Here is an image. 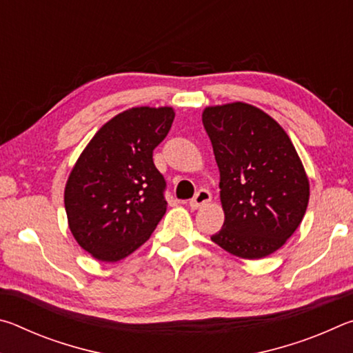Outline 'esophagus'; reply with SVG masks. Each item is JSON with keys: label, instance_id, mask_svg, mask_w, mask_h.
<instances>
[{"label": "esophagus", "instance_id": "34e87169", "mask_svg": "<svg viewBox=\"0 0 353 353\" xmlns=\"http://www.w3.org/2000/svg\"><path fill=\"white\" fill-rule=\"evenodd\" d=\"M210 201H212V193L208 190L202 188V190L198 191V193H196L194 198L190 201V207L194 208V210H196V208H201L202 205L208 204Z\"/></svg>", "mask_w": 353, "mask_h": 353}]
</instances>
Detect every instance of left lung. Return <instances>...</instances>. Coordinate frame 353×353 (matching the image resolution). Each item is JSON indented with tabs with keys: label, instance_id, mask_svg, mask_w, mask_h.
<instances>
[{
	"label": "left lung",
	"instance_id": "obj_1",
	"mask_svg": "<svg viewBox=\"0 0 353 353\" xmlns=\"http://www.w3.org/2000/svg\"><path fill=\"white\" fill-rule=\"evenodd\" d=\"M202 123L219 168L223 229L212 235L227 252L256 260L276 252L302 223L307 172L283 128L256 107H205Z\"/></svg>",
	"mask_w": 353,
	"mask_h": 353
}]
</instances>
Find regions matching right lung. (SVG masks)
Masks as SVG:
<instances>
[{"instance_id":"obj_1","label":"right lung","mask_w":353,"mask_h":353,"mask_svg":"<svg viewBox=\"0 0 353 353\" xmlns=\"http://www.w3.org/2000/svg\"><path fill=\"white\" fill-rule=\"evenodd\" d=\"M172 107H132L107 121L83 149L65 185L77 244L99 261L126 259L166 212V182L152 152L174 121Z\"/></svg>"}]
</instances>
